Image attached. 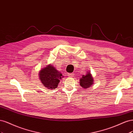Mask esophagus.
Masks as SVG:
<instances>
[{"label":"esophagus","instance_id":"1","mask_svg":"<svg viewBox=\"0 0 133 133\" xmlns=\"http://www.w3.org/2000/svg\"><path fill=\"white\" fill-rule=\"evenodd\" d=\"M68 76L69 77H73L74 76V74H73V73H70V74H68Z\"/></svg>","mask_w":133,"mask_h":133}]
</instances>
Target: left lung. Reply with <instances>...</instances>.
<instances>
[{"instance_id":"8db88e82","label":"left lung","mask_w":133,"mask_h":133,"mask_svg":"<svg viewBox=\"0 0 133 133\" xmlns=\"http://www.w3.org/2000/svg\"><path fill=\"white\" fill-rule=\"evenodd\" d=\"M90 73V72H87L86 75L82 76V77L80 79V85L83 88H88L93 84V79Z\"/></svg>"}]
</instances>
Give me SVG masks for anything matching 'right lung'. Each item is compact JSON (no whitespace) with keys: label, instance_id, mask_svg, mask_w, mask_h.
<instances>
[{"label":"right lung","instance_id":"right-lung-1","mask_svg":"<svg viewBox=\"0 0 133 133\" xmlns=\"http://www.w3.org/2000/svg\"><path fill=\"white\" fill-rule=\"evenodd\" d=\"M62 76L61 73L51 65L43 68L39 72V77L41 83L49 89H53L58 87Z\"/></svg>","mask_w":133,"mask_h":133}]
</instances>
